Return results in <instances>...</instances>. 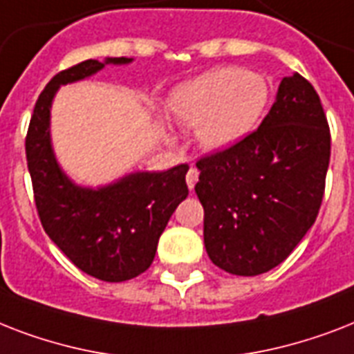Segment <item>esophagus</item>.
<instances>
[{
	"label": "esophagus",
	"instance_id": "1",
	"mask_svg": "<svg viewBox=\"0 0 354 354\" xmlns=\"http://www.w3.org/2000/svg\"><path fill=\"white\" fill-rule=\"evenodd\" d=\"M185 182H187V187L193 191L196 182H198V171H196V169H189L187 176H185Z\"/></svg>",
	"mask_w": 354,
	"mask_h": 354
}]
</instances>
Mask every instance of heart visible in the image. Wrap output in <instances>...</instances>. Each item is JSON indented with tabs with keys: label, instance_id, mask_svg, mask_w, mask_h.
<instances>
[{
	"label": "heart",
	"instance_id": "1",
	"mask_svg": "<svg viewBox=\"0 0 354 354\" xmlns=\"http://www.w3.org/2000/svg\"><path fill=\"white\" fill-rule=\"evenodd\" d=\"M268 84L241 68H215L176 86L169 110L183 127L196 128V141L207 152H222L257 127L268 102Z\"/></svg>",
	"mask_w": 354,
	"mask_h": 354
}]
</instances>
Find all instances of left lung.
<instances>
[{"instance_id":"1","label":"left lung","mask_w":354,"mask_h":354,"mask_svg":"<svg viewBox=\"0 0 354 354\" xmlns=\"http://www.w3.org/2000/svg\"><path fill=\"white\" fill-rule=\"evenodd\" d=\"M329 158L318 93L299 73L285 77L255 132L196 163L194 191L213 264L259 275L283 263L318 216Z\"/></svg>"}]
</instances>
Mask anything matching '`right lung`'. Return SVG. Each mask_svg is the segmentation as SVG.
<instances>
[{
	"label": "right lung",
	"mask_w": 354,
	"mask_h": 354,
	"mask_svg": "<svg viewBox=\"0 0 354 354\" xmlns=\"http://www.w3.org/2000/svg\"><path fill=\"white\" fill-rule=\"evenodd\" d=\"M132 58L86 60L55 75L36 101L25 139L35 202L41 226L71 263L91 277L121 283L154 261L167 222L189 189V165L163 172L138 171L102 187H82L58 165L51 145V104L60 86L84 80L106 64Z\"/></svg>",
	"instance_id": "1"
}]
</instances>
